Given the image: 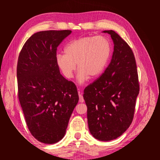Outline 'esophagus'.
Segmentation results:
<instances>
[{
	"label": "esophagus",
	"instance_id": "obj_1",
	"mask_svg": "<svg viewBox=\"0 0 160 160\" xmlns=\"http://www.w3.org/2000/svg\"><path fill=\"white\" fill-rule=\"evenodd\" d=\"M80 90V89H79ZM79 98H80V102H84V98H83V96H82V94H81V92L80 91H79Z\"/></svg>",
	"mask_w": 160,
	"mask_h": 160
}]
</instances>
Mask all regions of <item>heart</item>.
Here are the masks:
<instances>
[{
  "mask_svg": "<svg viewBox=\"0 0 160 160\" xmlns=\"http://www.w3.org/2000/svg\"><path fill=\"white\" fill-rule=\"evenodd\" d=\"M112 52L111 44L103 36H84L73 40L64 47V53L57 54L56 62L64 76L70 79L78 69L80 84L89 78H97L103 73Z\"/></svg>",
  "mask_w": 160,
  "mask_h": 160,
  "instance_id": "1",
  "label": "heart"
}]
</instances>
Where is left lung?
<instances>
[{
	"instance_id": "left-lung-1",
	"label": "left lung",
	"mask_w": 160,
	"mask_h": 160,
	"mask_svg": "<svg viewBox=\"0 0 160 160\" xmlns=\"http://www.w3.org/2000/svg\"><path fill=\"white\" fill-rule=\"evenodd\" d=\"M102 32L113 40V56L103 74L84 89L83 98L91 134L98 140L111 141L130 127L140 86L131 47L113 30Z\"/></svg>"
}]
</instances>
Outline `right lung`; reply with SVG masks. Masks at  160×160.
Segmentation results:
<instances>
[{"instance_id":"right-lung-1","label":"right lung","mask_w":160,"mask_h":160,"mask_svg":"<svg viewBox=\"0 0 160 160\" xmlns=\"http://www.w3.org/2000/svg\"><path fill=\"white\" fill-rule=\"evenodd\" d=\"M71 33L70 30L35 33L19 54V101L29 131L45 144H55L63 138L79 100L76 86L60 74L56 62L57 47Z\"/></svg>"}]
</instances>
